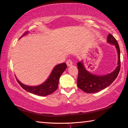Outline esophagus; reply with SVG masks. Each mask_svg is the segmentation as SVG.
<instances>
[{"mask_svg":"<svg viewBox=\"0 0 128 128\" xmlns=\"http://www.w3.org/2000/svg\"><path fill=\"white\" fill-rule=\"evenodd\" d=\"M66 63L68 66H71V65H72V62L70 59H68V60L66 61Z\"/></svg>","mask_w":128,"mask_h":128,"instance_id":"34e87169","label":"esophagus"}]
</instances>
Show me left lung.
Returning <instances> with one entry per match:
<instances>
[{"instance_id": "1", "label": "left lung", "mask_w": 128, "mask_h": 128, "mask_svg": "<svg viewBox=\"0 0 128 128\" xmlns=\"http://www.w3.org/2000/svg\"><path fill=\"white\" fill-rule=\"evenodd\" d=\"M107 43L116 47L118 53V66L112 72L104 75L93 74L84 67L82 61L77 63L78 76L77 80L78 87L88 93H96L102 90L110 85L117 77L120 71V49L117 41L110 34L107 37Z\"/></svg>"}]
</instances>
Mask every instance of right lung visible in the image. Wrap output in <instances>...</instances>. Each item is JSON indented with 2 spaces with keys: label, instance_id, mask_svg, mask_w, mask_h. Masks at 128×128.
<instances>
[{
  "label": "right lung",
  "instance_id": "right-lung-1",
  "mask_svg": "<svg viewBox=\"0 0 128 128\" xmlns=\"http://www.w3.org/2000/svg\"><path fill=\"white\" fill-rule=\"evenodd\" d=\"M28 32V31L25 32L22 36L27 35ZM66 68V64L65 62L56 65L52 70L48 78L43 84L38 86L26 85L20 82L17 78L16 79L20 85L26 91L38 96H45L52 94L57 89L59 79Z\"/></svg>",
  "mask_w": 128,
  "mask_h": 128
}]
</instances>
